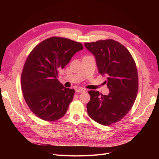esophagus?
<instances>
[{
  "mask_svg": "<svg viewBox=\"0 0 159 159\" xmlns=\"http://www.w3.org/2000/svg\"><path fill=\"white\" fill-rule=\"evenodd\" d=\"M85 90L84 89H76V92L77 93H84V92H85Z\"/></svg>",
  "mask_w": 159,
  "mask_h": 159,
  "instance_id": "1",
  "label": "esophagus"
}]
</instances>
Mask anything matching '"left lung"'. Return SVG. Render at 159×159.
<instances>
[{
    "mask_svg": "<svg viewBox=\"0 0 159 159\" xmlns=\"http://www.w3.org/2000/svg\"><path fill=\"white\" fill-rule=\"evenodd\" d=\"M95 57L99 73L107 77L109 93L89 91V116L103 125L119 121L129 113L136 99L139 80L135 61L121 43L112 39L84 44Z\"/></svg>",
    "mask_w": 159,
    "mask_h": 159,
    "instance_id": "left-lung-1",
    "label": "left lung"
}]
</instances>
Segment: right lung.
I'll use <instances>...</instances> for the list:
<instances>
[{"label":"right lung","instance_id":"right-lung-1","mask_svg":"<svg viewBox=\"0 0 159 159\" xmlns=\"http://www.w3.org/2000/svg\"><path fill=\"white\" fill-rule=\"evenodd\" d=\"M83 48L80 42L54 36L43 40L31 51L22 71L21 88L26 104L36 116L54 121L66 114L75 90L59 82L58 71Z\"/></svg>","mask_w":159,"mask_h":159}]
</instances>
